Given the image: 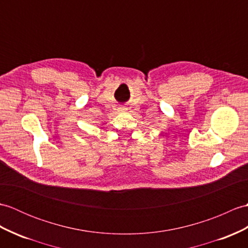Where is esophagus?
Listing matches in <instances>:
<instances>
[{
    "label": "esophagus",
    "instance_id": "34e87169",
    "mask_svg": "<svg viewBox=\"0 0 248 248\" xmlns=\"http://www.w3.org/2000/svg\"><path fill=\"white\" fill-rule=\"evenodd\" d=\"M126 108H124V107H119L118 108V111H120V112H123V111H125Z\"/></svg>",
    "mask_w": 248,
    "mask_h": 248
}]
</instances>
